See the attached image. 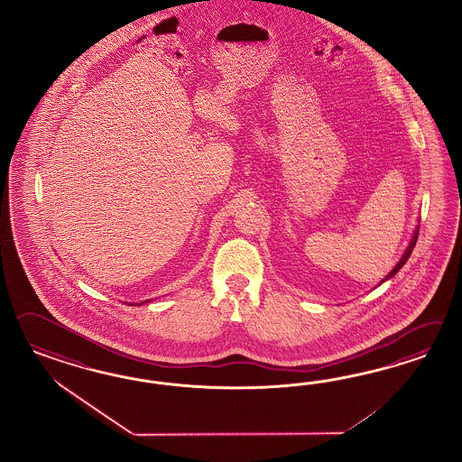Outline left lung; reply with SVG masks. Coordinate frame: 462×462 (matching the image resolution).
<instances>
[{
	"mask_svg": "<svg viewBox=\"0 0 462 462\" xmlns=\"http://www.w3.org/2000/svg\"><path fill=\"white\" fill-rule=\"evenodd\" d=\"M419 225H417V228H415V234H413V237H411V240H410V244H408V247H406L405 254L402 255V259L398 261V264L396 266L393 267L392 273L384 278V280L381 281V282H384V281L392 280L393 276L402 269V267L405 266L406 261H408V257L411 255V251H413V247H415V244H417V238H419Z\"/></svg>",
	"mask_w": 462,
	"mask_h": 462,
	"instance_id": "1",
	"label": "left lung"
}]
</instances>
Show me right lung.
<instances>
[{"label": "right lung", "mask_w": 462, "mask_h": 462, "mask_svg": "<svg viewBox=\"0 0 462 462\" xmlns=\"http://www.w3.org/2000/svg\"><path fill=\"white\" fill-rule=\"evenodd\" d=\"M149 301H151V300H147V303H149ZM143 303H145V301H142V303H140V305H143ZM134 305H137V303H134Z\"/></svg>", "instance_id": "right-lung-1"}]
</instances>
